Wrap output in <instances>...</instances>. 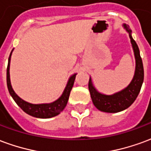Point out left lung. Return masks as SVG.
Segmentation results:
<instances>
[{
    "mask_svg": "<svg viewBox=\"0 0 151 151\" xmlns=\"http://www.w3.org/2000/svg\"><path fill=\"white\" fill-rule=\"evenodd\" d=\"M124 27L129 34L131 43L133 45L134 56L136 59V69L135 74L132 82L123 91L116 93L112 95H105L99 93L91 83V79L89 80V91L91 93L92 101L95 107L99 111L104 112L115 113L126 109L135 101L139 94L143 80H144V69H143L142 60L140 56L139 48L137 44L131 36V30L129 27L124 24Z\"/></svg>",
    "mask_w": 151,
    "mask_h": 151,
    "instance_id": "8db88e82",
    "label": "left lung"
}]
</instances>
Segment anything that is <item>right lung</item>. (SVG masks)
<instances>
[{"mask_svg": "<svg viewBox=\"0 0 151 151\" xmlns=\"http://www.w3.org/2000/svg\"><path fill=\"white\" fill-rule=\"evenodd\" d=\"M11 53H10L9 57L6 78H7V86H8L9 92V94L12 96V98L14 99V100L16 102V104L26 113H27L30 116H32L34 117H37V118H43V119L51 118V117L57 116L65 108V107L67 104V103H68L69 94H70V91H71V90L73 88V83H74L76 73L70 77L69 82L67 83L65 89V91L63 92L62 95L56 101L51 103V104H29L27 102L22 100L21 98H19L18 95H16V93L14 91V90H13L11 86V84H10V78H9V62H10Z\"/></svg>", "mask_w": 151, "mask_h": 151, "instance_id": "obj_1", "label": "right lung"}]
</instances>
